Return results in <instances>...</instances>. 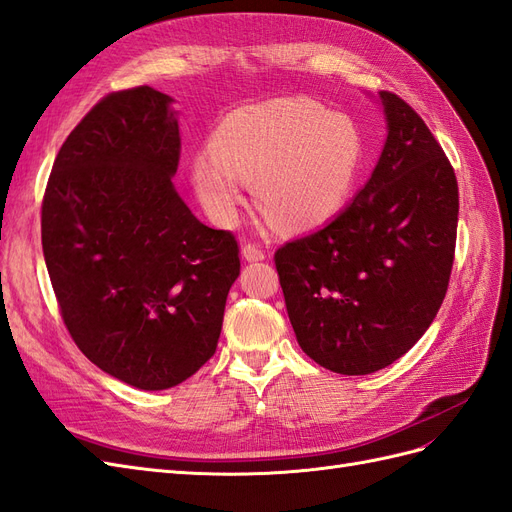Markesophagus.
Masks as SVG:
<instances>
[{"mask_svg": "<svg viewBox=\"0 0 512 512\" xmlns=\"http://www.w3.org/2000/svg\"><path fill=\"white\" fill-rule=\"evenodd\" d=\"M242 255H244L246 261H261V259H266V251H264V248H261L259 244H255V242L244 244V246H242Z\"/></svg>", "mask_w": 512, "mask_h": 512, "instance_id": "1", "label": "esophagus"}]
</instances>
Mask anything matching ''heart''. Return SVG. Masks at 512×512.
Returning a JSON list of instances; mask_svg holds the SVG:
<instances>
[{
  "label": "heart",
  "instance_id": "obj_1",
  "mask_svg": "<svg viewBox=\"0 0 512 512\" xmlns=\"http://www.w3.org/2000/svg\"><path fill=\"white\" fill-rule=\"evenodd\" d=\"M191 163L203 210L229 225L253 180L257 206L289 231H309L337 216L362 167V137L343 113L306 98H274L229 113Z\"/></svg>",
  "mask_w": 512,
  "mask_h": 512
}]
</instances>
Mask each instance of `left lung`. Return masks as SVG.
Wrapping results in <instances>:
<instances>
[{
	"instance_id": "1",
	"label": "left lung",
	"mask_w": 512,
	"mask_h": 512,
	"mask_svg": "<svg viewBox=\"0 0 512 512\" xmlns=\"http://www.w3.org/2000/svg\"><path fill=\"white\" fill-rule=\"evenodd\" d=\"M379 98L388 139L371 180L332 223L274 253L302 352L341 375L375 373L410 352L455 261V169L403 98Z\"/></svg>"
}]
</instances>
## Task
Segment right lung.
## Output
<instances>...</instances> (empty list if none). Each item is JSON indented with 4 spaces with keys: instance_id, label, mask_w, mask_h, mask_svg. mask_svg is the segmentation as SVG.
Returning <instances> with one entry per match:
<instances>
[{
    "instance_id": "1",
    "label": "right lung",
    "mask_w": 512,
    "mask_h": 512,
    "mask_svg": "<svg viewBox=\"0 0 512 512\" xmlns=\"http://www.w3.org/2000/svg\"><path fill=\"white\" fill-rule=\"evenodd\" d=\"M150 85L100 98L55 156L42 253L66 330L98 369L141 390L195 375L221 337L240 274L231 231L175 193L182 139Z\"/></svg>"
}]
</instances>
